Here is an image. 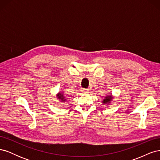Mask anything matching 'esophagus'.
I'll list each match as a JSON object with an SVG mask.
<instances>
[{
	"instance_id": "obj_1",
	"label": "esophagus",
	"mask_w": 160,
	"mask_h": 160,
	"mask_svg": "<svg viewBox=\"0 0 160 160\" xmlns=\"http://www.w3.org/2000/svg\"><path fill=\"white\" fill-rule=\"evenodd\" d=\"M82 91H83V93H88L89 92V89H82Z\"/></svg>"
}]
</instances>
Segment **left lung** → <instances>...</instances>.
<instances>
[{
    "mask_svg": "<svg viewBox=\"0 0 160 160\" xmlns=\"http://www.w3.org/2000/svg\"><path fill=\"white\" fill-rule=\"evenodd\" d=\"M113 96L112 95V94L110 93L109 95H106L105 98H103V99L102 100V104L103 105H110V103H111V101L113 99Z\"/></svg>",
    "mask_w": 160,
    "mask_h": 160,
    "instance_id": "8db88e82",
    "label": "left lung"
}]
</instances>
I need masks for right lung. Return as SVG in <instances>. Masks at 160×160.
Masks as SVG:
<instances>
[{"label":"right lung","mask_w":160,"mask_h":160,"mask_svg":"<svg viewBox=\"0 0 160 160\" xmlns=\"http://www.w3.org/2000/svg\"><path fill=\"white\" fill-rule=\"evenodd\" d=\"M57 98L58 100L60 101L61 103H65L66 101H67V98H66V96H65V95L63 94V92H62V91H59V93H57Z\"/></svg>","instance_id":"right-lung-1"}]
</instances>
